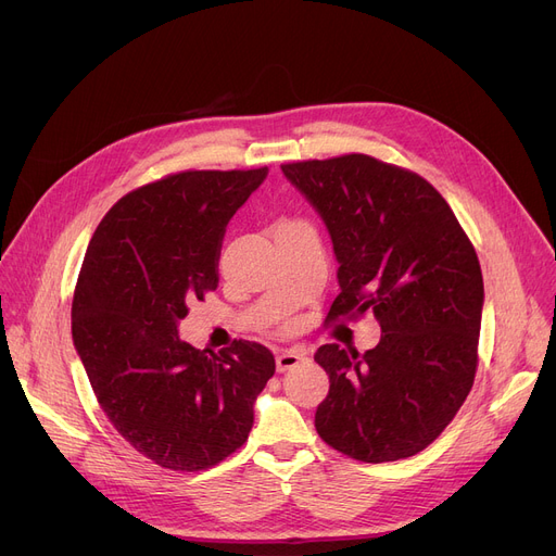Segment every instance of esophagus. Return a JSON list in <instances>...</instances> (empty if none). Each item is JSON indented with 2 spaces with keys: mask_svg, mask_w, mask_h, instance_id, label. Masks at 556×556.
Listing matches in <instances>:
<instances>
[{
  "mask_svg": "<svg viewBox=\"0 0 556 556\" xmlns=\"http://www.w3.org/2000/svg\"><path fill=\"white\" fill-rule=\"evenodd\" d=\"M305 359V351H282L276 355V368L278 374L289 371V368H294L296 364H301Z\"/></svg>",
  "mask_w": 556,
  "mask_h": 556,
  "instance_id": "1",
  "label": "esophagus"
}]
</instances>
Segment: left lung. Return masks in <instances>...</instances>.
Segmentation results:
<instances>
[{
	"instance_id": "8db88e82",
	"label": "left lung",
	"mask_w": 556,
	"mask_h": 556,
	"mask_svg": "<svg viewBox=\"0 0 556 556\" xmlns=\"http://www.w3.org/2000/svg\"><path fill=\"white\" fill-rule=\"evenodd\" d=\"M319 210L341 292L326 324L371 312L382 337L359 355L326 343L330 378L314 428L364 464L414 457L451 426L478 371L484 282L447 201L405 167L366 153L282 165Z\"/></svg>"
}]
</instances>
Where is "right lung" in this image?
Returning <instances> with one entry per match:
<instances>
[{"mask_svg": "<svg viewBox=\"0 0 556 556\" xmlns=\"http://www.w3.org/2000/svg\"><path fill=\"white\" fill-rule=\"evenodd\" d=\"M264 178L267 167L169 174L122 197L88 244L74 346L113 428L163 468L205 470L242 447L276 371L257 341L210 353L176 330L188 303L217 289L226 224Z\"/></svg>", "mask_w": 556, "mask_h": 556, "instance_id": "add662e5", "label": "right lung"}]
</instances>
